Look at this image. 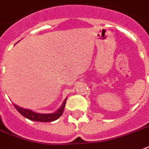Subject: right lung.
Instances as JSON below:
<instances>
[{
    "label": "right lung",
    "instance_id": "add662e5",
    "mask_svg": "<svg viewBox=\"0 0 149 149\" xmlns=\"http://www.w3.org/2000/svg\"><path fill=\"white\" fill-rule=\"evenodd\" d=\"M65 102H66V99L63 101V105L61 106L60 108L56 112L52 113H38L30 110L19 107L15 104H14V106L22 116H24V118H28L29 120H34V121H40V122H52V121L57 120L63 114L64 108H65Z\"/></svg>",
    "mask_w": 149,
    "mask_h": 149
}]
</instances>
